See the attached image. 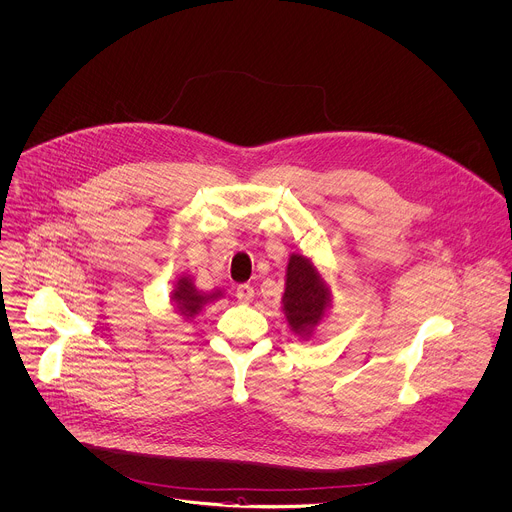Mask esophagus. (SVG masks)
Masks as SVG:
<instances>
[{
	"label": "esophagus",
	"mask_w": 512,
	"mask_h": 512,
	"mask_svg": "<svg viewBox=\"0 0 512 512\" xmlns=\"http://www.w3.org/2000/svg\"><path fill=\"white\" fill-rule=\"evenodd\" d=\"M253 297H255V289L251 285H239L237 287V299L241 303H251Z\"/></svg>",
	"instance_id": "obj_1"
}]
</instances>
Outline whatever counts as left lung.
Instances as JSON below:
<instances>
[{"instance_id":"obj_1","label":"left lung","mask_w":512,"mask_h":512,"mask_svg":"<svg viewBox=\"0 0 512 512\" xmlns=\"http://www.w3.org/2000/svg\"><path fill=\"white\" fill-rule=\"evenodd\" d=\"M281 305L289 329L305 341L311 339L331 309V285L313 259L289 255Z\"/></svg>"}]
</instances>
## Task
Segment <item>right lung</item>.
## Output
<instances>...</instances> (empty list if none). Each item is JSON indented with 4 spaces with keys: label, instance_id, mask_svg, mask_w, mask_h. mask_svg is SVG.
Returning a JSON list of instances; mask_svg holds the SVG:
<instances>
[{
    "label": "right lung",
    "instance_id": "right-lung-1",
    "mask_svg": "<svg viewBox=\"0 0 512 512\" xmlns=\"http://www.w3.org/2000/svg\"><path fill=\"white\" fill-rule=\"evenodd\" d=\"M219 297H223L221 289L205 293L195 287V281L191 275H179L171 291V305L177 309L181 317H185L187 321H193L207 303H213Z\"/></svg>",
    "mask_w": 512,
    "mask_h": 512
}]
</instances>
